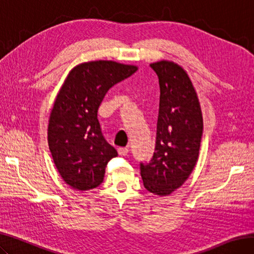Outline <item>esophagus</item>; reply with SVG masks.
<instances>
[{"instance_id":"1","label":"esophagus","mask_w":254,"mask_h":254,"mask_svg":"<svg viewBox=\"0 0 254 254\" xmlns=\"http://www.w3.org/2000/svg\"><path fill=\"white\" fill-rule=\"evenodd\" d=\"M117 151H119V154L121 156H126L128 154V148L127 147H120Z\"/></svg>"}]
</instances>
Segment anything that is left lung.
<instances>
[{"instance_id":"obj_1","label":"left lung","mask_w":254,"mask_h":254,"mask_svg":"<svg viewBox=\"0 0 254 254\" xmlns=\"http://www.w3.org/2000/svg\"><path fill=\"white\" fill-rule=\"evenodd\" d=\"M150 66L157 74L160 96L155 152L140 163L144 188L158 196L170 195L188 180L198 159L202 114L189 75L171 61Z\"/></svg>"}]
</instances>
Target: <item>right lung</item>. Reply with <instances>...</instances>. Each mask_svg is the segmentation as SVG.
Returning a JSON list of instances; mask_svg holds the SVG:
<instances>
[{
	"label": "right lung",
	"mask_w": 254,
	"mask_h": 254,
	"mask_svg": "<svg viewBox=\"0 0 254 254\" xmlns=\"http://www.w3.org/2000/svg\"><path fill=\"white\" fill-rule=\"evenodd\" d=\"M138 67L98 60L73 67L56 98L48 124V145L56 168L74 190L103 181L106 167L119 154L104 139L98 109L108 90Z\"/></svg>",
	"instance_id": "add662e5"
}]
</instances>
